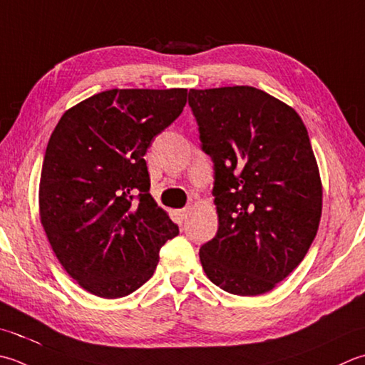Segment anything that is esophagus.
Segmentation results:
<instances>
[{"mask_svg": "<svg viewBox=\"0 0 365 365\" xmlns=\"http://www.w3.org/2000/svg\"><path fill=\"white\" fill-rule=\"evenodd\" d=\"M175 215L178 217V220L183 221L185 218H187V215H188V209H180V210H177V212H175Z\"/></svg>", "mask_w": 365, "mask_h": 365, "instance_id": "obj_1", "label": "esophagus"}]
</instances>
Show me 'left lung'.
<instances>
[{
  "instance_id": "obj_1",
  "label": "left lung",
  "mask_w": 365,
  "mask_h": 365,
  "mask_svg": "<svg viewBox=\"0 0 365 365\" xmlns=\"http://www.w3.org/2000/svg\"><path fill=\"white\" fill-rule=\"evenodd\" d=\"M213 161L218 231L199 250L205 275L231 294L277 287L315 239L323 188L309 133L292 107L247 85L190 90Z\"/></svg>"
}]
</instances>
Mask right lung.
<instances>
[{
  "label": "right lung",
  "instance_id": "right-lung-1",
  "mask_svg": "<svg viewBox=\"0 0 365 365\" xmlns=\"http://www.w3.org/2000/svg\"><path fill=\"white\" fill-rule=\"evenodd\" d=\"M187 88L107 90L63 113L50 135L39 215L53 253L81 287L104 299L153 275L178 234L150 195L144 155L187 104Z\"/></svg>",
  "mask_w": 365,
  "mask_h": 365
}]
</instances>
